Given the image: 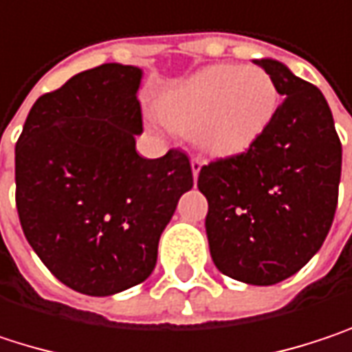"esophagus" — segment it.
I'll return each instance as SVG.
<instances>
[{"label":"esophagus","mask_w":352,"mask_h":352,"mask_svg":"<svg viewBox=\"0 0 352 352\" xmlns=\"http://www.w3.org/2000/svg\"><path fill=\"white\" fill-rule=\"evenodd\" d=\"M190 168H192V176H195V180H197L198 172H200V168H202V160H200V157H192V160H190Z\"/></svg>","instance_id":"34e87169"}]
</instances>
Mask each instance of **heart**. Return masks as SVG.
Masks as SVG:
<instances>
[{
  "mask_svg": "<svg viewBox=\"0 0 352 352\" xmlns=\"http://www.w3.org/2000/svg\"><path fill=\"white\" fill-rule=\"evenodd\" d=\"M280 109V89L259 66L212 65L172 87L160 101V119L190 133L202 152L219 157L253 148Z\"/></svg>",
  "mask_w": 352,
  "mask_h": 352,
  "instance_id": "obj_1",
  "label": "heart"
}]
</instances>
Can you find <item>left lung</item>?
<instances>
[{"label": "left lung", "instance_id": "left-lung-1", "mask_svg": "<svg viewBox=\"0 0 352 352\" xmlns=\"http://www.w3.org/2000/svg\"><path fill=\"white\" fill-rule=\"evenodd\" d=\"M284 97L265 135L247 152L200 168L206 237L221 274L274 286L322 247L338 202L342 146L324 95L278 60H255Z\"/></svg>", "mask_w": 352, "mask_h": 352}]
</instances>
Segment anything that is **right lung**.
Instances as JSON below:
<instances>
[{
  "label": "right lung",
  "mask_w": 352,
  "mask_h": 352,
  "mask_svg": "<svg viewBox=\"0 0 352 352\" xmlns=\"http://www.w3.org/2000/svg\"><path fill=\"white\" fill-rule=\"evenodd\" d=\"M138 66L101 65L42 95L16 144L23 235L56 280L111 296L150 278L160 235L192 188L188 155L135 152Z\"/></svg>",
  "instance_id": "right-lung-1"
}]
</instances>
